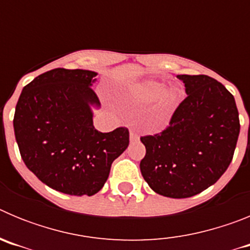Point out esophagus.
<instances>
[{
    "label": "esophagus",
    "mask_w": 250,
    "mask_h": 250,
    "mask_svg": "<svg viewBox=\"0 0 250 250\" xmlns=\"http://www.w3.org/2000/svg\"><path fill=\"white\" fill-rule=\"evenodd\" d=\"M130 140H131V141H138L139 140V135L136 134L135 131H132V130H130Z\"/></svg>",
    "instance_id": "34e87169"
}]
</instances>
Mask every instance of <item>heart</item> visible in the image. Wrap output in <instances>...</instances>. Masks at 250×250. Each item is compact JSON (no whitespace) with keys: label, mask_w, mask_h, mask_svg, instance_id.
I'll return each mask as SVG.
<instances>
[{"label":"heart","mask_w":250,"mask_h":250,"mask_svg":"<svg viewBox=\"0 0 250 250\" xmlns=\"http://www.w3.org/2000/svg\"><path fill=\"white\" fill-rule=\"evenodd\" d=\"M182 96L178 86L167 87V83L163 81L149 80L130 86L124 92L123 98L126 103L134 105H146L156 100L150 111V126L154 130H161L167 126L175 114Z\"/></svg>","instance_id":"obj_1"}]
</instances>
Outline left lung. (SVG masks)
Masks as SVG:
<instances>
[{"label":"left lung","mask_w":250,"mask_h":250,"mask_svg":"<svg viewBox=\"0 0 250 250\" xmlns=\"http://www.w3.org/2000/svg\"><path fill=\"white\" fill-rule=\"evenodd\" d=\"M187 98L169 126L140 138L146 154L141 175L152 190L183 199L215 184L228 169L240 131L234 96L207 75H178Z\"/></svg>","instance_id":"left-lung-1"}]
</instances>
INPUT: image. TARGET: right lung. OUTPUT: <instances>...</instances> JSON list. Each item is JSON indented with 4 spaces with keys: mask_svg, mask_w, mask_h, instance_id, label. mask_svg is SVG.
Wrapping results in <instances>:
<instances>
[{
    "mask_svg": "<svg viewBox=\"0 0 250 250\" xmlns=\"http://www.w3.org/2000/svg\"><path fill=\"white\" fill-rule=\"evenodd\" d=\"M96 72L54 68L35 77L17 101L13 129L20 154L37 178L70 195L91 196L103 189L112 161L129 146V130L100 132L92 109Z\"/></svg>",
    "mask_w": 250,
    "mask_h": 250,
    "instance_id": "right-lung-1",
    "label": "right lung"
}]
</instances>
